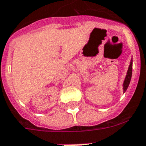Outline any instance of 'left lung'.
<instances>
[{"instance_id":"1","label":"left lung","mask_w":146,"mask_h":146,"mask_svg":"<svg viewBox=\"0 0 146 146\" xmlns=\"http://www.w3.org/2000/svg\"><path fill=\"white\" fill-rule=\"evenodd\" d=\"M131 74H132V59L131 60L130 65H129L128 71H127V75L125 76V80H124V83H123V92L124 93L127 90L128 86H129L131 79Z\"/></svg>"}]
</instances>
